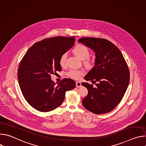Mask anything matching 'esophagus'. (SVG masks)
<instances>
[{
	"mask_svg": "<svg viewBox=\"0 0 146 146\" xmlns=\"http://www.w3.org/2000/svg\"><path fill=\"white\" fill-rule=\"evenodd\" d=\"M76 87H80L81 86V82L80 81H76Z\"/></svg>",
	"mask_w": 146,
	"mask_h": 146,
	"instance_id": "obj_1",
	"label": "esophagus"
}]
</instances>
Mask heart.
Returning a JSON list of instances; mask_svg holds the SVG:
<instances>
[{
	"instance_id": "heart-1",
	"label": "heart",
	"mask_w": 146,
	"mask_h": 146,
	"mask_svg": "<svg viewBox=\"0 0 146 146\" xmlns=\"http://www.w3.org/2000/svg\"><path fill=\"white\" fill-rule=\"evenodd\" d=\"M73 52L78 58L82 60H84V64L87 66H91L92 65L93 60L90 57V51L87 46L82 44H78L73 48ZM66 56L67 54L65 52L61 55L59 58V63L62 67H64L66 65ZM82 74L83 72L81 70L74 69H71L66 73V75L68 77L76 80L79 79Z\"/></svg>"
}]
</instances>
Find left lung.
<instances>
[{
	"instance_id": "8db88e82",
	"label": "left lung",
	"mask_w": 146,
	"mask_h": 146,
	"mask_svg": "<svg viewBox=\"0 0 146 146\" xmlns=\"http://www.w3.org/2000/svg\"><path fill=\"white\" fill-rule=\"evenodd\" d=\"M78 41L95 52V65L84 77L87 82L81 83L88 90L82 99L84 107L96 114L112 111L121 102L129 82V70L119 50L110 41L85 37Z\"/></svg>"
}]
</instances>
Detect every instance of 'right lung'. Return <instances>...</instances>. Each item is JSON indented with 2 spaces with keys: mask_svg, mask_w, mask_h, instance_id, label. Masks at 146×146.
<instances>
[{
  "mask_svg": "<svg viewBox=\"0 0 146 146\" xmlns=\"http://www.w3.org/2000/svg\"><path fill=\"white\" fill-rule=\"evenodd\" d=\"M75 37L56 36L35 43L26 52L18 68V80L24 97L36 110L47 112L59 107L65 93L76 87L71 78H64L58 85L51 74L62 70L61 55L74 44Z\"/></svg>",
  "mask_w": 146,
  "mask_h": 146,
  "instance_id": "1",
  "label": "right lung"
}]
</instances>
